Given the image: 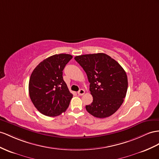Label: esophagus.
<instances>
[{"label":"esophagus","instance_id":"obj_1","mask_svg":"<svg viewBox=\"0 0 159 159\" xmlns=\"http://www.w3.org/2000/svg\"><path fill=\"white\" fill-rule=\"evenodd\" d=\"M84 90H83V89H80V90L78 91V95L81 96V95H83L84 94Z\"/></svg>","mask_w":159,"mask_h":159}]
</instances>
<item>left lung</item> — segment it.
Instances as JSON below:
<instances>
[{
  "instance_id": "1",
  "label": "left lung",
  "mask_w": 159,
  "mask_h": 159,
  "mask_svg": "<svg viewBox=\"0 0 159 159\" xmlns=\"http://www.w3.org/2000/svg\"><path fill=\"white\" fill-rule=\"evenodd\" d=\"M75 59L90 83L93 100L86 105L87 111L99 118L113 115L123 103L127 93L128 77L124 68L103 53L77 56Z\"/></svg>"
}]
</instances>
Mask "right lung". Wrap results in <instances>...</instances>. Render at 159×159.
I'll return each mask as SVG.
<instances>
[{"mask_svg": "<svg viewBox=\"0 0 159 159\" xmlns=\"http://www.w3.org/2000/svg\"><path fill=\"white\" fill-rule=\"evenodd\" d=\"M72 58L70 54H60L48 57L32 72L29 82L30 99L42 114L54 117L68 107L72 94L63 80V70Z\"/></svg>", "mask_w": 159, "mask_h": 159, "instance_id": "right-lung-1", "label": "right lung"}]
</instances>
